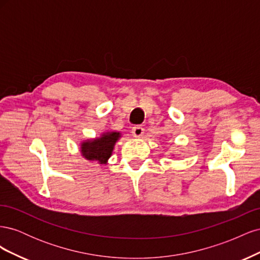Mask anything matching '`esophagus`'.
Segmentation results:
<instances>
[{"instance_id": "1", "label": "esophagus", "mask_w": 260, "mask_h": 260, "mask_svg": "<svg viewBox=\"0 0 260 260\" xmlns=\"http://www.w3.org/2000/svg\"><path fill=\"white\" fill-rule=\"evenodd\" d=\"M144 133V129L141 127V125H135V127L132 128V136L139 139V138H142Z\"/></svg>"}]
</instances>
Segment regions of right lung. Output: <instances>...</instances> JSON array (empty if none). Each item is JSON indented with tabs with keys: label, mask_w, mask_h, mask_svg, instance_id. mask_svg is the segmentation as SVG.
Returning <instances> with one entry per match:
<instances>
[{
	"label": "right lung",
	"mask_w": 260,
	"mask_h": 260,
	"mask_svg": "<svg viewBox=\"0 0 260 260\" xmlns=\"http://www.w3.org/2000/svg\"><path fill=\"white\" fill-rule=\"evenodd\" d=\"M122 137L119 131H105L100 137L81 141L80 153L84 159L95 161L99 165H107L116 143Z\"/></svg>",
	"instance_id": "1"
}]
</instances>
